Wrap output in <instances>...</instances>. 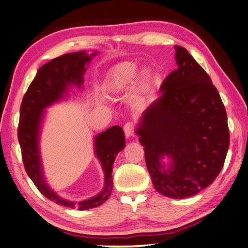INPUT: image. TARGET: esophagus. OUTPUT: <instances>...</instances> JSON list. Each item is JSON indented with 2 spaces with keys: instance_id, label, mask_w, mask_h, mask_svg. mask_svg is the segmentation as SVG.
Segmentation results:
<instances>
[{
  "instance_id": "1",
  "label": "esophagus",
  "mask_w": 248,
  "mask_h": 248,
  "mask_svg": "<svg viewBox=\"0 0 248 248\" xmlns=\"http://www.w3.org/2000/svg\"><path fill=\"white\" fill-rule=\"evenodd\" d=\"M124 134L127 138H131V136L134 135V124L132 123H127L124 127Z\"/></svg>"
}]
</instances>
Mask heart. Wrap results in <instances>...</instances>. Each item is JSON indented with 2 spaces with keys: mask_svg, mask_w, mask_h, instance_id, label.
<instances>
[{
  "mask_svg": "<svg viewBox=\"0 0 248 248\" xmlns=\"http://www.w3.org/2000/svg\"><path fill=\"white\" fill-rule=\"evenodd\" d=\"M138 71L139 65L133 62H120L114 65L102 83V92L108 97H121L133 86V96L143 102L151 91L152 71L149 68H144L139 75Z\"/></svg>",
  "mask_w": 248,
  "mask_h": 248,
  "instance_id": "1",
  "label": "heart"
}]
</instances>
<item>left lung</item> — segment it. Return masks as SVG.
Segmentation results:
<instances>
[{
	"instance_id": "obj_1",
	"label": "left lung",
	"mask_w": 248,
	"mask_h": 248,
	"mask_svg": "<svg viewBox=\"0 0 248 248\" xmlns=\"http://www.w3.org/2000/svg\"><path fill=\"white\" fill-rule=\"evenodd\" d=\"M175 50L177 69L141 114L135 133L144 146L155 188L166 197L183 199L218 176L229 130L222 99L208 73L182 46Z\"/></svg>"
}]
</instances>
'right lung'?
<instances>
[{"label":"right lung","mask_w":248,"mask_h":248,"mask_svg":"<svg viewBox=\"0 0 248 248\" xmlns=\"http://www.w3.org/2000/svg\"><path fill=\"white\" fill-rule=\"evenodd\" d=\"M99 52H73L50 61L39 68L33 82L24 94L20 108L18 140L22 152L26 173L45 197L67 208L88 210L99 207L107 200L113 187V164L116 156L124 148L125 138L119 125H113L93 136L94 156L104 173V186L94 196L72 202L61 197L46 181L41 160L40 136L46 120V108L67 100L72 89H83L84 75L89 62Z\"/></svg>","instance_id":"obj_1"}]
</instances>
